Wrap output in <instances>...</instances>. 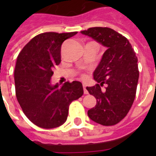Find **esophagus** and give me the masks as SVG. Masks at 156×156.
Segmentation results:
<instances>
[{"label":"esophagus","mask_w":156,"mask_h":156,"mask_svg":"<svg viewBox=\"0 0 156 156\" xmlns=\"http://www.w3.org/2000/svg\"><path fill=\"white\" fill-rule=\"evenodd\" d=\"M83 93H84V94H88V91L86 89V85H83Z\"/></svg>","instance_id":"obj_1"}]
</instances>
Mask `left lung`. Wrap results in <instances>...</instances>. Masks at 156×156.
I'll list each match as a JSON object with an SVG mask.
<instances>
[{
	"label": "left lung",
	"instance_id": "obj_1",
	"mask_svg": "<svg viewBox=\"0 0 156 156\" xmlns=\"http://www.w3.org/2000/svg\"><path fill=\"white\" fill-rule=\"evenodd\" d=\"M105 47L100 62L93 73L98 83L87 87L97 104L88 110L94 122L112 126L122 120L131 108L139 78L137 58L126 37L107 27H93L80 32ZM107 84L102 92L100 86Z\"/></svg>",
	"mask_w": 156,
	"mask_h": 156
}]
</instances>
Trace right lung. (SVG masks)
I'll return each mask as SVG.
<instances>
[{
	"instance_id": "1",
	"label": "right lung",
	"mask_w": 156,
	"mask_h": 156,
	"mask_svg": "<svg viewBox=\"0 0 156 156\" xmlns=\"http://www.w3.org/2000/svg\"><path fill=\"white\" fill-rule=\"evenodd\" d=\"M77 32L44 33L34 37L19 53L15 69L16 98L33 123L44 129L61 126L73 101L83 94L79 81L52 84L53 69L61 62V47Z\"/></svg>"
}]
</instances>
